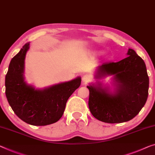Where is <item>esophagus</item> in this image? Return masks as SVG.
Here are the masks:
<instances>
[{"label":"esophagus","instance_id":"1","mask_svg":"<svg viewBox=\"0 0 155 155\" xmlns=\"http://www.w3.org/2000/svg\"><path fill=\"white\" fill-rule=\"evenodd\" d=\"M91 77H90V76L87 75V74H85V75L83 76V77H82V81L85 83L88 82L89 81H91Z\"/></svg>","mask_w":155,"mask_h":155}]
</instances>
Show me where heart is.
<instances>
[{
    "mask_svg": "<svg viewBox=\"0 0 155 155\" xmlns=\"http://www.w3.org/2000/svg\"><path fill=\"white\" fill-rule=\"evenodd\" d=\"M94 54H97V53H98V52H97V51H94Z\"/></svg>",
    "mask_w": 155,
    "mask_h": 155,
    "instance_id": "b5f03b06",
    "label": "heart"
}]
</instances>
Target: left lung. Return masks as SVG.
Segmentation results:
<instances>
[{
  "label": "left lung",
  "instance_id": "1",
  "mask_svg": "<svg viewBox=\"0 0 155 155\" xmlns=\"http://www.w3.org/2000/svg\"><path fill=\"white\" fill-rule=\"evenodd\" d=\"M120 61L104 63L97 68L95 78L114 76L115 92L101 83L87 85L88 106L92 115L101 122L121 123L138 114L148 96L149 77L143 60L129 48Z\"/></svg>",
  "mask_w": 155,
  "mask_h": 155
}]
</instances>
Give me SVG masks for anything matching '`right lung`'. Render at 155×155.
<instances>
[{
  "label": "right lung",
  "instance_id": "1",
  "mask_svg": "<svg viewBox=\"0 0 155 155\" xmlns=\"http://www.w3.org/2000/svg\"><path fill=\"white\" fill-rule=\"evenodd\" d=\"M29 43L13 57L5 76V94L15 114L26 123L45 126L58 121L71 94L80 86L77 77L46 87L35 89L24 81V61Z\"/></svg>",
  "mask_w": 155,
  "mask_h": 155
}]
</instances>
